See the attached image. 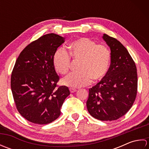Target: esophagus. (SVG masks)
<instances>
[{
	"label": "esophagus",
	"instance_id": "obj_1",
	"mask_svg": "<svg viewBox=\"0 0 149 149\" xmlns=\"http://www.w3.org/2000/svg\"><path fill=\"white\" fill-rule=\"evenodd\" d=\"M70 93H74L75 91H77L76 89H74V88H70Z\"/></svg>",
	"mask_w": 149,
	"mask_h": 149
}]
</instances>
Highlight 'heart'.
<instances>
[{"label":"heart","mask_w":149,"mask_h":149,"mask_svg":"<svg viewBox=\"0 0 149 149\" xmlns=\"http://www.w3.org/2000/svg\"><path fill=\"white\" fill-rule=\"evenodd\" d=\"M111 51L103 44H97L88 38H81L70 45V53L61 47L53 57L54 66L57 72L65 74L70 68L72 58L80 61L77 72H72L61 80L65 86L79 88L102 80L106 76L111 62Z\"/></svg>","instance_id":"heart-1"}]
</instances>
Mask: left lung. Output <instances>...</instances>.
Segmentation results:
<instances>
[{
    "instance_id": "obj_1",
    "label": "left lung",
    "mask_w": 149,
    "mask_h": 149,
    "mask_svg": "<svg viewBox=\"0 0 149 149\" xmlns=\"http://www.w3.org/2000/svg\"><path fill=\"white\" fill-rule=\"evenodd\" d=\"M111 49V65L107 74L89 89L88 112L95 118L112 121L125 115L133 105L138 91L136 64L118 40L104 34Z\"/></svg>"
}]
</instances>
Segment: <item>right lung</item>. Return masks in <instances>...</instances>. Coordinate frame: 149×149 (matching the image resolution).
Wrapping results in <instances>:
<instances>
[{"instance_id": "add662e5", "label": "right lung", "mask_w": 149, "mask_h": 149, "mask_svg": "<svg viewBox=\"0 0 149 149\" xmlns=\"http://www.w3.org/2000/svg\"><path fill=\"white\" fill-rule=\"evenodd\" d=\"M65 38L50 33L33 41L20 52L13 69L11 88L19 113L36 124H47L59 116L70 95L68 88L59 86L53 57Z\"/></svg>"}]
</instances>
